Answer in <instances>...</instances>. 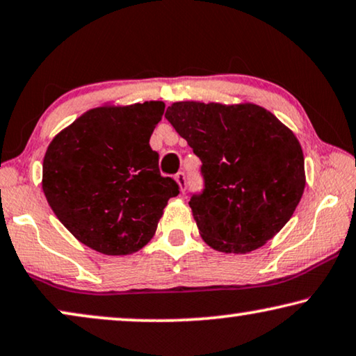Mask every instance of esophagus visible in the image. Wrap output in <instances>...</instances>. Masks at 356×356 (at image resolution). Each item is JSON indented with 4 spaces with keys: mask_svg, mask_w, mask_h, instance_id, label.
Here are the masks:
<instances>
[{
    "mask_svg": "<svg viewBox=\"0 0 356 356\" xmlns=\"http://www.w3.org/2000/svg\"><path fill=\"white\" fill-rule=\"evenodd\" d=\"M176 182H177V185H179V188H180V192H184L185 190V174L184 172H177L176 174Z\"/></svg>",
    "mask_w": 356,
    "mask_h": 356,
    "instance_id": "obj_1",
    "label": "esophagus"
}]
</instances>
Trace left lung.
Segmentation results:
<instances>
[{"label": "left lung", "instance_id": "8db88e82", "mask_svg": "<svg viewBox=\"0 0 356 356\" xmlns=\"http://www.w3.org/2000/svg\"><path fill=\"white\" fill-rule=\"evenodd\" d=\"M164 116L203 163L204 190L188 203L202 238L222 253L263 247L307 184L295 134L254 103L177 102Z\"/></svg>", "mask_w": 356, "mask_h": 356}]
</instances>
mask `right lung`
I'll list each match as a JSON object with an SVG mask.
<instances>
[{
	"label": "right lung",
	"mask_w": 356,
	"mask_h": 356,
	"mask_svg": "<svg viewBox=\"0 0 356 356\" xmlns=\"http://www.w3.org/2000/svg\"><path fill=\"white\" fill-rule=\"evenodd\" d=\"M163 102L103 104L77 118L48 145L42 188L69 232L103 254H130L156 232L179 185L163 177L149 147Z\"/></svg>",
	"instance_id": "obj_1"
}]
</instances>
